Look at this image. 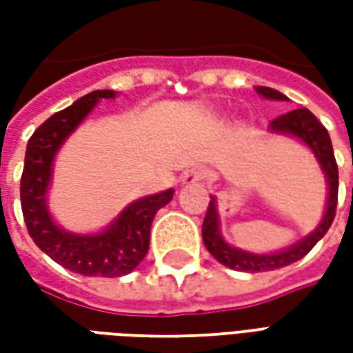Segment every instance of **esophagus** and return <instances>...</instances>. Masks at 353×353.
Instances as JSON below:
<instances>
[{"label": "esophagus", "instance_id": "esophagus-1", "mask_svg": "<svg viewBox=\"0 0 353 353\" xmlns=\"http://www.w3.org/2000/svg\"><path fill=\"white\" fill-rule=\"evenodd\" d=\"M206 170L204 168H191L185 172L183 176H181V181H183L185 185H192V183H200V181H204L206 179Z\"/></svg>", "mask_w": 353, "mask_h": 353}]
</instances>
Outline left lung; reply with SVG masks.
I'll return each instance as SVG.
<instances>
[{
  "label": "left lung",
  "instance_id": "8db88e82",
  "mask_svg": "<svg viewBox=\"0 0 353 353\" xmlns=\"http://www.w3.org/2000/svg\"><path fill=\"white\" fill-rule=\"evenodd\" d=\"M261 96L270 98V100H288L285 96L278 90L268 87L255 88ZM270 128L283 134H293L296 138H301L312 151L318 157L321 168L325 172L327 181H329V200H327V210L323 215V221L319 223V227L310 236H306L303 242H299L293 248H289L285 252L272 253V255H253V253L240 252L236 248H230L219 234L217 229V212H215V199L210 200L208 212L204 215L202 223V240L208 252L214 255L215 259L221 265L242 270V272H266V270H276L281 266H288L295 261L303 259L306 253L310 252L314 245L318 244L321 238L325 236L329 227L333 225L334 214H336V202H339V166L334 161L333 143L329 138V132L323 124L319 123L316 115L308 111L306 108H299L276 117L270 121Z\"/></svg>",
  "mask_w": 353,
  "mask_h": 353
}]
</instances>
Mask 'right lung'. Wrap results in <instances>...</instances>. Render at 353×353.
<instances>
[{
    "instance_id": "1",
    "label": "right lung",
    "mask_w": 353,
    "mask_h": 353,
    "mask_svg": "<svg viewBox=\"0 0 353 353\" xmlns=\"http://www.w3.org/2000/svg\"><path fill=\"white\" fill-rule=\"evenodd\" d=\"M100 98H115V92L94 90L70 108L49 117L32 134L20 177V204L30 236L50 259L83 276L119 278L132 272L143 261L149 250V232L154 214L168 204L174 191L170 189L134 202L108 230L92 236H77L58 229L45 204L52 159L58 147Z\"/></svg>"
}]
</instances>
